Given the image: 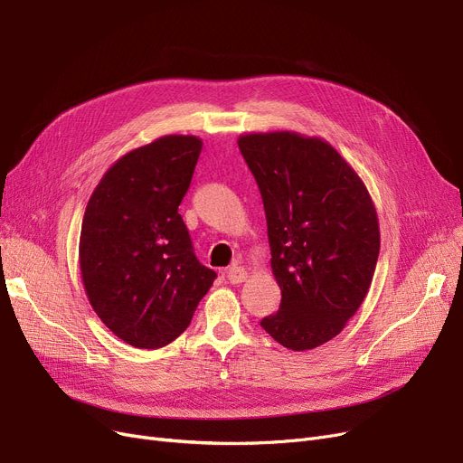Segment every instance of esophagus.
Here are the masks:
<instances>
[{
	"label": "esophagus",
	"mask_w": 463,
	"mask_h": 463,
	"mask_svg": "<svg viewBox=\"0 0 463 463\" xmlns=\"http://www.w3.org/2000/svg\"><path fill=\"white\" fill-rule=\"evenodd\" d=\"M227 279L231 281V284H242V281L248 279V270L240 265H232L227 270Z\"/></svg>",
	"instance_id": "esophagus-1"
}]
</instances>
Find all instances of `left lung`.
<instances>
[{
    "label": "left lung",
    "instance_id": "1",
    "mask_svg": "<svg viewBox=\"0 0 463 463\" xmlns=\"http://www.w3.org/2000/svg\"><path fill=\"white\" fill-rule=\"evenodd\" d=\"M238 147L267 215L279 310L260 326L293 352L335 338L371 288L380 227L364 179L331 144L291 130L251 132Z\"/></svg>",
    "mask_w": 463,
    "mask_h": 463
}]
</instances>
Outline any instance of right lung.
Returning <instances> with one entry per match:
<instances>
[{
  "instance_id": "1",
  "label": "right lung",
  "mask_w": 463,
  "mask_h": 463,
  "mask_svg": "<svg viewBox=\"0 0 463 463\" xmlns=\"http://www.w3.org/2000/svg\"><path fill=\"white\" fill-rule=\"evenodd\" d=\"M200 151L196 136L156 137L117 158L87 204L79 238L85 293L130 346L170 345L215 279L177 213Z\"/></svg>"
}]
</instances>
